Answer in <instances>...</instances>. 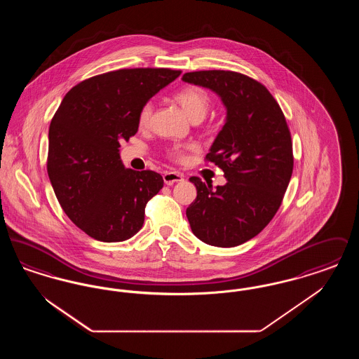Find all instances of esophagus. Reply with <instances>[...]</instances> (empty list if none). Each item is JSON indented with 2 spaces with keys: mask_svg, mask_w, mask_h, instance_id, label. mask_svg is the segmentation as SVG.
I'll use <instances>...</instances> for the list:
<instances>
[{
  "mask_svg": "<svg viewBox=\"0 0 359 359\" xmlns=\"http://www.w3.org/2000/svg\"><path fill=\"white\" fill-rule=\"evenodd\" d=\"M163 179H164V183H165L167 186H172V184H175V183H177V182L184 180V175L180 173V172H165V173L163 175Z\"/></svg>",
  "mask_w": 359,
  "mask_h": 359,
  "instance_id": "obj_1",
  "label": "esophagus"
}]
</instances>
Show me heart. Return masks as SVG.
Wrapping results in <instances>:
<instances>
[{
  "label": "heart",
  "mask_w": 359,
  "mask_h": 359,
  "mask_svg": "<svg viewBox=\"0 0 359 359\" xmlns=\"http://www.w3.org/2000/svg\"><path fill=\"white\" fill-rule=\"evenodd\" d=\"M173 100L182 106V109L186 111L188 117L195 122H199L205 118L212 103L210 93L199 86H187L176 91L173 94ZM152 114H154V103L151 101L142 103L137 114L138 126L147 128L152 120ZM186 148L187 147H179V145L172 147L171 149H168V154L170 157L177 161H183Z\"/></svg>",
  "instance_id": "b5f03b06"
}]
</instances>
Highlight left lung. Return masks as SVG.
Masks as SVG:
<instances>
[{
  "label": "left lung",
  "mask_w": 359,
  "mask_h": 359,
  "mask_svg": "<svg viewBox=\"0 0 359 359\" xmlns=\"http://www.w3.org/2000/svg\"><path fill=\"white\" fill-rule=\"evenodd\" d=\"M184 82L217 93L227 116L205 161L227 183L212 188L192 176L196 199L186 211L205 243L233 248L256 237L280 208L293 171L292 138L284 113L268 88L236 71L186 72Z\"/></svg>",
  "instance_id": "obj_1"
}]
</instances>
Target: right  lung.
Segmentation results:
<instances>
[{"label": "right lung", "instance_id": "1", "mask_svg": "<svg viewBox=\"0 0 359 359\" xmlns=\"http://www.w3.org/2000/svg\"><path fill=\"white\" fill-rule=\"evenodd\" d=\"M182 71L122 69L72 87L50 125L47 172L63 211L87 236L129 239L142 227L145 205L163 188L160 173L123 167L121 140L138 130L137 114Z\"/></svg>", "mask_w": 359, "mask_h": 359}]
</instances>
